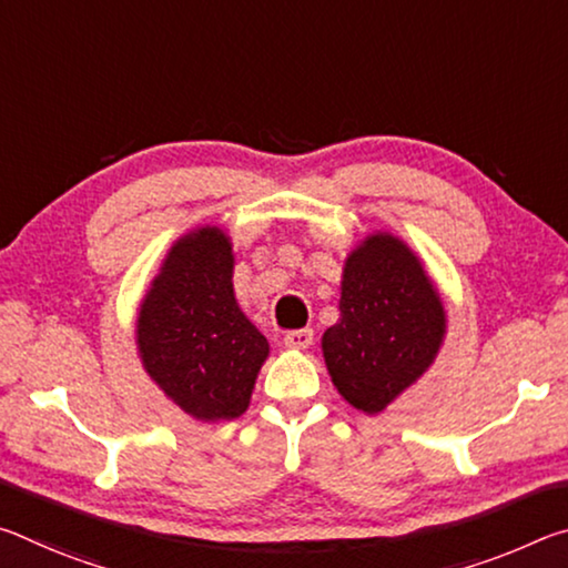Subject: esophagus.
Returning a JSON list of instances; mask_svg holds the SVG:
<instances>
[{"mask_svg": "<svg viewBox=\"0 0 568 568\" xmlns=\"http://www.w3.org/2000/svg\"><path fill=\"white\" fill-rule=\"evenodd\" d=\"M283 341H285L287 348L305 351V348H311V345H313V331H311V328H297V331H287Z\"/></svg>", "mask_w": 568, "mask_h": 568, "instance_id": "34e87169", "label": "esophagus"}]
</instances>
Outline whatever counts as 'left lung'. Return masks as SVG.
Instances as JSON below:
<instances>
[{
	"label": "left lung",
	"mask_w": 568,
	"mask_h": 568,
	"mask_svg": "<svg viewBox=\"0 0 568 568\" xmlns=\"http://www.w3.org/2000/svg\"><path fill=\"white\" fill-rule=\"evenodd\" d=\"M338 307V323L323 333L325 365L351 406L381 413L434 363L444 305L413 250L376 233L345 261Z\"/></svg>",
	"instance_id": "8db88e82"
}]
</instances>
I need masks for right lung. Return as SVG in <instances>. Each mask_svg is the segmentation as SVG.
Segmentation results:
<instances>
[{
    "mask_svg": "<svg viewBox=\"0 0 568 568\" xmlns=\"http://www.w3.org/2000/svg\"><path fill=\"white\" fill-rule=\"evenodd\" d=\"M138 348L150 378L197 420L245 413L265 335L233 293V247L217 227L180 237L140 305Z\"/></svg>",
    "mask_w": 568,
    "mask_h": 568,
    "instance_id": "obj_1",
    "label": "right lung"
}]
</instances>
